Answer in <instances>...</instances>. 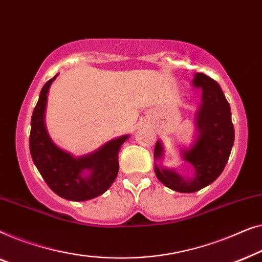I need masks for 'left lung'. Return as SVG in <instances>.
Here are the masks:
<instances>
[{"mask_svg": "<svg viewBox=\"0 0 262 262\" xmlns=\"http://www.w3.org/2000/svg\"><path fill=\"white\" fill-rule=\"evenodd\" d=\"M193 84L203 90L196 120L200 133L196 143L182 153L184 159L193 165L194 177L185 179L174 171L156 166V174L164 185L185 193L196 192L215 182L226 167L234 145L230 105L220 84L204 73H196ZM163 150L158 141L154 147V158H161Z\"/></svg>", "mask_w": 262, "mask_h": 262, "instance_id": "1", "label": "left lung"}]
</instances>
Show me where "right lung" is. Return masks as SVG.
Returning <instances> with one entry per match:
<instances>
[{"mask_svg": "<svg viewBox=\"0 0 262 262\" xmlns=\"http://www.w3.org/2000/svg\"><path fill=\"white\" fill-rule=\"evenodd\" d=\"M57 75L40 91L32 114L29 150L36 168L54 193L65 200L82 202L101 196L109 189L119 173V150L128 135L106 142L89 156L73 158L58 148L47 134L45 115L47 93ZM88 170L89 173H85Z\"/></svg>", "mask_w": 262, "mask_h": 262, "instance_id": "1", "label": "right lung"}]
</instances>
